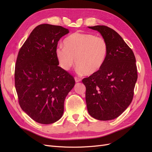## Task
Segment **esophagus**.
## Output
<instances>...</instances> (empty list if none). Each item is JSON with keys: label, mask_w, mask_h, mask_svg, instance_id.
I'll list each match as a JSON object with an SVG mask.
<instances>
[{"label": "esophagus", "mask_w": 152, "mask_h": 152, "mask_svg": "<svg viewBox=\"0 0 152 152\" xmlns=\"http://www.w3.org/2000/svg\"><path fill=\"white\" fill-rule=\"evenodd\" d=\"M75 79V82H80L81 81V79H80V78H79V77H75L74 78Z\"/></svg>", "instance_id": "esophagus-1"}]
</instances>
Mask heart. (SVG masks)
I'll use <instances>...</instances> for the list:
<instances>
[{
  "label": "heart",
  "mask_w": 152,
  "mask_h": 152,
  "mask_svg": "<svg viewBox=\"0 0 152 152\" xmlns=\"http://www.w3.org/2000/svg\"><path fill=\"white\" fill-rule=\"evenodd\" d=\"M64 47L59 45L55 54L59 65L68 71L74 64L79 73L91 75L103 66L108 52L106 40L91 34L75 32L64 40Z\"/></svg>",
  "instance_id": "1"
}]
</instances>
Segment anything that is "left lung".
<instances>
[{
	"instance_id": "left-lung-1",
	"label": "left lung",
	"mask_w": 152,
	"mask_h": 152,
	"mask_svg": "<svg viewBox=\"0 0 152 152\" xmlns=\"http://www.w3.org/2000/svg\"><path fill=\"white\" fill-rule=\"evenodd\" d=\"M99 32L108 44V56L97 73L85 78L87 111L99 121L116 118L131 104L137 79L136 58L121 35L108 26H88Z\"/></svg>"
}]
</instances>
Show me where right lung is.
Wrapping results in <instances>:
<instances>
[{
  "instance_id": "1",
  "label": "right lung",
  "mask_w": 152,
  "mask_h": 152,
  "mask_svg": "<svg viewBox=\"0 0 152 152\" xmlns=\"http://www.w3.org/2000/svg\"><path fill=\"white\" fill-rule=\"evenodd\" d=\"M68 33V29L61 26L40 25L18 53L15 79L19 103L40 124H53L61 118L66 96L75 83L58 66L55 54L58 41Z\"/></svg>"
}]
</instances>
